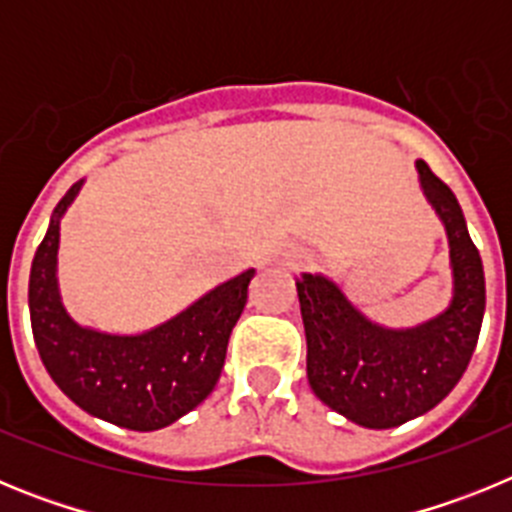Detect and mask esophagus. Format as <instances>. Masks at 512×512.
I'll use <instances>...</instances> for the list:
<instances>
[{
	"mask_svg": "<svg viewBox=\"0 0 512 512\" xmlns=\"http://www.w3.org/2000/svg\"><path fill=\"white\" fill-rule=\"evenodd\" d=\"M307 259V253L300 251V248H289V251L282 253V264L284 266H297Z\"/></svg>",
	"mask_w": 512,
	"mask_h": 512,
	"instance_id": "obj_1",
	"label": "esophagus"
}]
</instances>
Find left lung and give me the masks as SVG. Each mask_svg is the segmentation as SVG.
Returning <instances> with one entry per match:
<instances>
[{
	"label": "left lung",
	"mask_w": 512,
	"mask_h": 512,
	"mask_svg": "<svg viewBox=\"0 0 512 512\" xmlns=\"http://www.w3.org/2000/svg\"><path fill=\"white\" fill-rule=\"evenodd\" d=\"M420 189L449 238L451 302L413 328L369 320L333 279L297 282L307 382L320 402L364 428H395L436 408L467 372L485 318V269L454 192L415 161Z\"/></svg>",
	"instance_id": "1"
}]
</instances>
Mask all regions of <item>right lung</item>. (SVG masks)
I'll return each mask as SVG.
<instances>
[{"label": "right lung", "mask_w": 512, "mask_h": 512, "mask_svg": "<svg viewBox=\"0 0 512 512\" xmlns=\"http://www.w3.org/2000/svg\"><path fill=\"white\" fill-rule=\"evenodd\" d=\"M81 184L84 179L63 194L35 251L27 287L35 346L58 390L84 413L130 431H158L215 390L256 269L217 284L143 333L122 336L76 323L58 287V241L61 217Z\"/></svg>", "instance_id": "1"}]
</instances>
